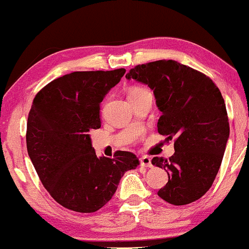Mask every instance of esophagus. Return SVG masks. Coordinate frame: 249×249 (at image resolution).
I'll return each instance as SVG.
<instances>
[{
  "instance_id": "34e87169",
  "label": "esophagus",
  "mask_w": 249,
  "mask_h": 249,
  "mask_svg": "<svg viewBox=\"0 0 249 249\" xmlns=\"http://www.w3.org/2000/svg\"><path fill=\"white\" fill-rule=\"evenodd\" d=\"M140 163H141V166H145V168H151L153 164H151V159L148 156H143L140 159Z\"/></svg>"
}]
</instances>
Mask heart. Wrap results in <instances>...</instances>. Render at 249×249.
I'll use <instances>...</instances> for the list:
<instances>
[{
  "mask_svg": "<svg viewBox=\"0 0 249 249\" xmlns=\"http://www.w3.org/2000/svg\"><path fill=\"white\" fill-rule=\"evenodd\" d=\"M137 90H142V89H139V87H136V89H133L130 90V92H137Z\"/></svg>",
  "mask_w": 249,
  "mask_h": 249,
  "instance_id": "heart-1",
  "label": "heart"
}]
</instances>
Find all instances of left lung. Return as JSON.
<instances>
[{
    "label": "left lung",
    "mask_w": 249,
    "mask_h": 249,
    "mask_svg": "<svg viewBox=\"0 0 249 249\" xmlns=\"http://www.w3.org/2000/svg\"><path fill=\"white\" fill-rule=\"evenodd\" d=\"M135 79L154 90L162 112L160 135L175 139L169 160L151 163L168 172L169 180L157 195L172 205L194 203L214 182L230 136L229 116L220 90L207 75L175 60H156L131 69Z\"/></svg>",
    "instance_id": "8db88e82"
}]
</instances>
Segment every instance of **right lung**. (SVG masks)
<instances>
[{
    "label": "right lung",
    "mask_w": 249,
    "mask_h": 249,
    "mask_svg": "<svg viewBox=\"0 0 249 249\" xmlns=\"http://www.w3.org/2000/svg\"><path fill=\"white\" fill-rule=\"evenodd\" d=\"M124 73L72 72L43 87L32 102L26 124L29 157L50 196L72 211L100 210L124 172L140 164L129 151L98 157L89 136L101 127L100 102Z\"/></svg>",
    "instance_id": "1"
}]
</instances>
